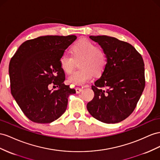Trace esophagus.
<instances>
[{
	"instance_id": "esophagus-1",
	"label": "esophagus",
	"mask_w": 160,
	"mask_h": 160,
	"mask_svg": "<svg viewBox=\"0 0 160 160\" xmlns=\"http://www.w3.org/2000/svg\"><path fill=\"white\" fill-rule=\"evenodd\" d=\"M82 91H83V89H82L81 88H76V93H81Z\"/></svg>"
}]
</instances>
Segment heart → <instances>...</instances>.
Listing matches in <instances>:
<instances>
[{"label": "heart", "mask_w": 160, "mask_h": 160, "mask_svg": "<svg viewBox=\"0 0 160 160\" xmlns=\"http://www.w3.org/2000/svg\"><path fill=\"white\" fill-rule=\"evenodd\" d=\"M72 56L62 54L60 58V65L62 71L70 74L75 66L76 61L80 62L81 69L77 71L68 78L70 83L83 85L92 79L93 72L100 75L106 66V57L98 45L87 39L77 42L71 48Z\"/></svg>", "instance_id": "obj_1"}]
</instances>
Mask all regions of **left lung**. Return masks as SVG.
<instances>
[{
  "instance_id": "8db88e82",
  "label": "left lung",
  "mask_w": 160,
  "mask_h": 160,
  "mask_svg": "<svg viewBox=\"0 0 160 160\" xmlns=\"http://www.w3.org/2000/svg\"><path fill=\"white\" fill-rule=\"evenodd\" d=\"M106 57V66L92 88L95 93L87 105L93 118L107 124L122 121L135 109L145 85L144 62L128 42L107 36H91Z\"/></svg>"
}]
</instances>
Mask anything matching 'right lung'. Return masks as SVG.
Segmentation results:
<instances>
[{
    "label": "right lung",
    "instance_id": "obj_1",
    "mask_svg": "<svg viewBox=\"0 0 160 160\" xmlns=\"http://www.w3.org/2000/svg\"><path fill=\"white\" fill-rule=\"evenodd\" d=\"M76 39L74 35L38 37L23 42L11 58V94L32 122L50 123L58 119L67 109L68 96L76 93L63 83L65 74L60 65V57ZM50 84L58 89L52 92Z\"/></svg>",
    "mask_w": 160,
    "mask_h": 160
}]
</instances>
